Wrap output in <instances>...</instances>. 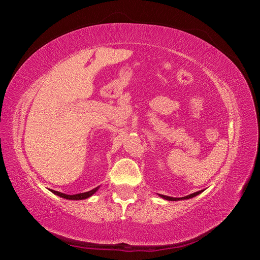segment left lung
Instances as JSON below:
<instances>
[{"label": "left lung", "instance_id": "left-lung-1", "mask_svg": "<svg viewBox=\"0 0 260 260\" xmlns=\"http://www.w3.org/2000/svg\"><path fill=\"white\" fill-rule=\"evenodd\" d=\"M203 191H199V192H195V193H192V194H190V195H187V196H184V198H170V196H166V195H161V194H159V196L160 198H162V199H165V200H167V201H180V200H187V199H192V198H194V196H196V195H199V194H201Z\"/></svg>", "mask_w": 260, "mask_h": 260}]
</instances>
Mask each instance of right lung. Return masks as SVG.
I'll list each match as a JSON object with an SVG mask.
<instances>
[{"label": "right lung", "mask_w": 260, "mask_h": 260, "mask_svg": "<svg viewBox=\"0 0 260 260\" xmlns=\"http://www.w3.org/2000/svg\"><path fill=\"white\" fill-rule=\"evenodd\" d=\"M99 187H100V186H98V187H95V188H93V190H91V191H89V192L79 193V194H75V195H68V194L60 193V192H58V191H54V190H51V192H52V193H54L55 195L60 196V198H62V199H66V200H73V201H79V200H85V199H89L90 196H92L94 193H95V192L99 190Z\"/></svg>", "instance_id": "1"}]
</instances>
